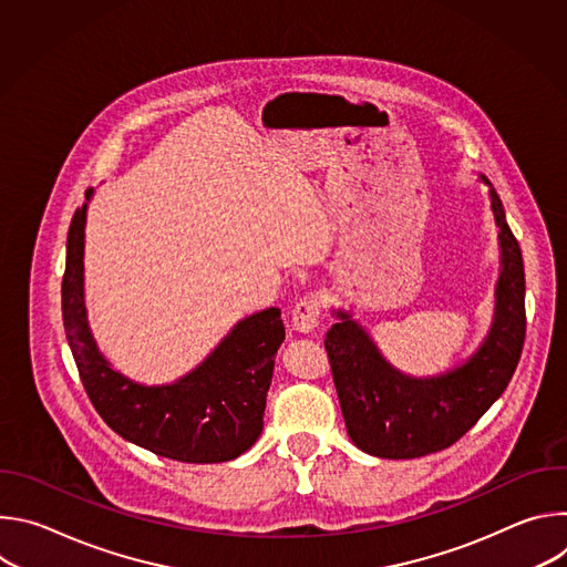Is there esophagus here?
<instances>
[{"label":"esophagus","mask_w":567,"mask_h":567,"mask_svg":"<svg viewBox=\"0 0 567 567\" xmlns=\"http://www.w3.org/2000/svg\"><path fill=\"white\" fill-rule=\"evenodd\" d=\"M320 300L316 293H307L302 296L293 309H291V328L300 334H309L318 328L320 322Z\"/></svg>","instance_id":"obj_1"}]
</instances>
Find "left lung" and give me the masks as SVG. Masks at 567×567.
<instances>
[{
    "label": "left lung",
    "mask_w": 567,
    "mask_h": 567,
    "mask_svg": "<svg viewBox=\"0 0 567 567\" xmlns=\"http://www.w3.org/2000/svg\"><path fill=\"white\" fill-rule=\"evenodd\" d=\"M489 186L501 239L496 313L480 350L462 365L429 379L394 370L348 311L326 334L350 440L365 453L411 460L455 444L505 392L525 343V267L505 208Z\"/></svg>",
    "instance_id": "1"
}]
</instances>
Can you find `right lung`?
Masks as SVG:
<instances>
[{"label":"right lung","instance_id":"add662e5","mask_svg":"<svg viewBox=\"0 0 567 567\" xmlns=\"http://www.w3.org/2000/svg\"><path fill=\"white\" fill-rule=\"evenodd\" d=\"M94 190L85 193L87 202ZM87 204L73 213L62 276L66 341L94 409L127 442L190 464L228 462L262 433L274 359L285 341L278 307L239 320L215 352L171 385H141L112 370L99 352L85 309Z\"/></svg>","mask_w":567,"mask_h":567}]
</instances>
